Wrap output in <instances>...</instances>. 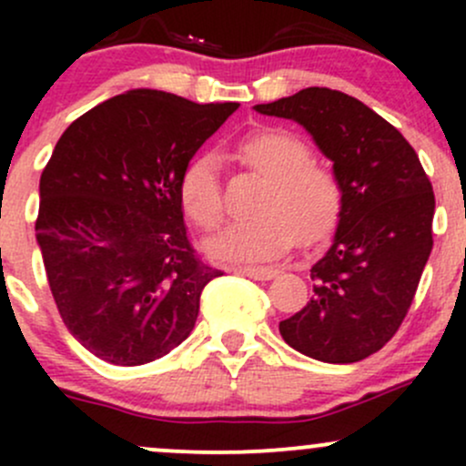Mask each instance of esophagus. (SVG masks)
I'll return each instance as SVG.
<instances>
[{
  "label": "esophagus",
  "instance_id": "1",
  "mask_svg": "<svg viewBox=\"0 0 466 466\" xmlns=\"http://www.w3.org/2000/svg\"><path fill=\"white\" fill-rule=\"evenodd\" d=\"M240 274L254 278V280H271V278L278 276V269L274 267H238Z\"/></svg>",
  "mask_w": 466,
  "mask_h": 466
}]
</instances>
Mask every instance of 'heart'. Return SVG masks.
<instances>
[{"label":"heart","mask_w":466,"mask_h":466,"mask_svg":"<svg viewBox=\"0 0 466 466\" xmlns=\"http://www.w3.org/2000/svg\"><path fill=\"white\" fill-rule=\"evenodd\" d=\"M234 155L254 173L263 175L256 210L248 221L229 223L208 243L218 258L267 260L296 245L329 238L344 215V186L330 166L313 159L307 140L280 127H263L234 144ZM184 215L203 232L223 221V197L217 162L210 155L190 159L179 177Z\"/></svg>","instance_id":"heart-1"}]
</instances>
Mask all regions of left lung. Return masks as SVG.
Masks as SVG:
<instances>
[{"label": "left lung", "instance_id": "obj_1", "mask_svg": "<svg viewBox=\"0 0 466 466\" xmlns=\"http://www.w3.org/2000/svg\"><path fill=\"white\" fill-rule=\"evenodd\" d=\"M265 116L296 120L344 186V215L330 249L311 267L313 298L280 322L289 346L326 363L381 350L408 315L430 258L434 190L411 144L344 92L307 87Z\"/></svg>", "mask_w": 466, "mask_h": 466}]
</instances>
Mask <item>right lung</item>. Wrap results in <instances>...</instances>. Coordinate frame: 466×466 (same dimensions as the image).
<instances>
[{"mask_svg":"<svg viewBox=\"0 0 466 466\" xmlns=\"http://www.w3.org/2000/svg\"><path fill=\"white\" fill-rule=\"evenodd\" d=\"M237 103L157 89L114 96L67 127L41 173L35 229L63 324L116 366L179 346L223 276L186 234L179 177Z\"/></svg>","mask_w":466,"mask_h":466,"instance_id":"right-lung-1","label":"right lung"}]
</instances>
